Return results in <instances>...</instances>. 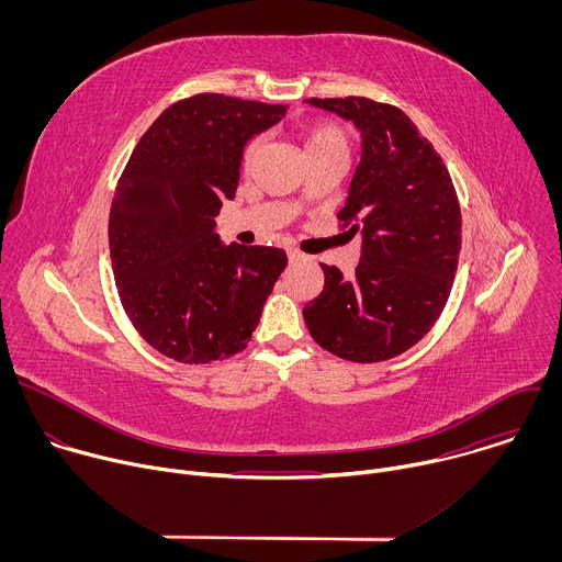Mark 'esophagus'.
I'll list each match as a JSON object with an SVG mask.
<instances>
[{"mask_svg": "<svg viewBox=\"0 0 562 562\" xmlns=\"http://www.w3.org/2000/svg\"><path fill=\"white\" fill-rule=\"evenodd\" d=\"M286 256H289V260H291V262H297V260H302V258H304V254H302V251H297V249H286Z\"/></svg>", "mask_w": 562, "mask_h": 562, "instance_id": "obj_1", "label": "esophagus"}]
</instances>
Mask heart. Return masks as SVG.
I'll list each match as a JSON object with an SVG mask.
<instances>
[{
  "instance_id": "1",
  "label": "heart",
  "mask_w": 562,
  "mask_h": 562,
  "mask_svg": "<svg viewBox=\"0 0 562 562\" xmlns=\"http://www.w3.org/2000/svg\"><path fill=\"white\" fill-rule=\"evenodd\" d=\"M349 133L338 126V124H311L308 128H304L302 133V150L304 157H319V155H349ZM260 148V139H251L243 153V167L249 169L254 165V159L258 155Z\"/></svg>"
}]
</instances>
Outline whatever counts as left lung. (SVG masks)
Returning <instances> with one entry per match:
<instances>
[{"label":"left lung","mask_w":562,"mask_h":562,"mask_svg":"<svg viewBox=\"0 0 562 562\" xmlns=\"http://www.w3.org/2000/svg\"><path fill=\"white\" fill-rule=\"evenodd\" d=\"M306 104L353 122L362 157L338 220L362 235L353 278L323 265L325 289L302 308L311 338L351 362H382L420 342L458 269L460 204L442 157L400 109L369 98Z\"/></svg>","instance_id":"obj_1"}]
</instances>
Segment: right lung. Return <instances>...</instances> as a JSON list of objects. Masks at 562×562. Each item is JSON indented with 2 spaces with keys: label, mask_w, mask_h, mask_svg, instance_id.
Segmentation results:
<instances>
[{
  "label": "right lung",
  "mask_w": 562,
  "mask_h": 562,
  "mask_svg": "<svg viewBox=\"0 0 562 562\" xmlns=\"http://www.w3.org/2000/svg\"><path fill=\"white\" fill-rule=\"evenodd\" d=\"M286 106L220 93L176 102L133 148L117 182L109 247L122 306L162 356L206 364L243 351L286 267L273 247L220 243L247 142Z\"/></svg>",
  "instance_id": "obj_1"
}]
</instances>
